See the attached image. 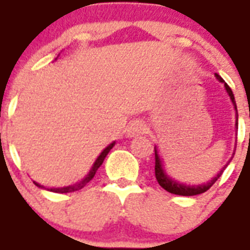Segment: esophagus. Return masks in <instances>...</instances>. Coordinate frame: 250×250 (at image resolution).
<instances>
[{"label": "esophagus", "mask_w": 250, "mask_h": 250, "mask_svg": "<svg viewBox=\"0 0 250 250\" xmlns=\"http://www.w3.org/2000/svg\"><path fill=\"white\" fill-rule=\"evenodd\" d=\"M145 130H146V125H143L142 122H139V120H135V122L130 123V125L127 127V136L135 138V136L145 134Z\"/></svg>", "instance_id": "esophagus-1"}]
</instances>
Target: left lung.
Returning <instances> with one entry per match:
<instances>
[{"label":"left lung","instance_id":"obj_1","mask_svg":"<svg viewBox=\"0 0 250 250\" xmlns=\"http://www.w3.org/2000/svg\"><path fill=\"white\" fill-rule=\"evenodd\" d=\"M215 77L220 80L221 83H224V85H225V89L228 95L230 96V100L233 105H234V109H236V128H238V114H237V105H236V100H234V95L231 92L230 87L224 82V79L220 76V75H217L215 73ZM155 150V178H157L158 184L161 185L166 191L171 194H177V195H197V194H202L205 193L206 190H209L213 185L215 184V181L220 178V175L222 174V171L225 170V167L221 170L220 173L215 175L214 178L209 181V182H206L204 185H197V186H188V185H184V184H179L177 181H174L173 178H170L166 171H165V168H163V165H162V161H161V158H159V154H158V150L157 147L154 148Z\"/></svg>","mask_w":250,"mask_h":250}]
</instances>
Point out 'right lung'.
<instances>
[{
	"instance_id": "add662e5",
	"label": "right lung",
	"mask_w": 250,
	"mask_h": 250,
	"mask_svg": "<svg viewBox=\"0 0 250 250\" xmlns=\"http://www.w3.org/2000/svg\"><path fill=\"white\" fill-rule=\"evenodd\" d=\"M115 146V142L114 143H111L109 146H107L105 148H104L103 151H102V154L99 155L98 159L95 161V163H93V166L91 167V171L87 174V177L85 178H83L80 182H77V184L75 185H71V186H66V188H51V191H55V193H72V191H76V190H80V188H83L85 185L91 181V179L95 177V174H96V171H98V168L102 166V163L104 162V159H105V157H107V154H108L109 151H111V148ZM36 184V182H35ZM39 188H42L41 185L36 184Z\"/></svg>"
}]
</instances>
